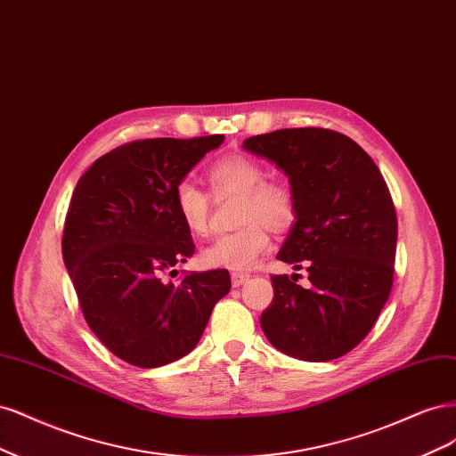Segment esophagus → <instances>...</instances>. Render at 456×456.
<instances>
[{"instance_id":"34e87169","label":"esophagus","mask_w":456,"mask_h":456,"mask_svg":"<svg viewBox=\"0 0 456 456\" xmlns=\"http://www.w3.org/2000/svg\"><path fill=\"white\" fill-rule=\"evenodd\" d=\"M248 281H249V274H246V273H232V274H231V282H232L234 288L242 286V284L248 282Z\"/></svg>"}]
</instances>
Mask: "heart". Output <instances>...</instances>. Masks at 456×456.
Returning a JSON list of instances; mask_svg holds the SVG:
<instances>
[{
    "label": "heart",
    "instance_id": "obj_1",
    "mask_svg": "<svg viewBox=\"0 0 456 456\" xmlns=\"http://www.w3.org/2000/svg\"><path fill=\"white\" fill-rule=\"evenodd\" d=\"M207 178L214 197L239 195L237 231L222 234L202 249V265L242 273L252 269L269 248V229L286 231L297 217V197L284 180H267L257 159L232 153L210 165ZM174 204L185 229L204 237L210 231L212 197L191 180L174 189Z\"/></svg>",
    "mask_w": 456,
    "mask_h": 456
}]
</instances>
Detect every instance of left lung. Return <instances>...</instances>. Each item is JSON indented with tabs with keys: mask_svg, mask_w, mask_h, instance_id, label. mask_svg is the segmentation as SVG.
Segmentation results:
<instances>
[{
	"mask_svg": "<svg viewBox=\"0 0 456 456\" xmlns=\"http://www.w3.org/2000/svg\"><path fill=\"white\" fill-rule=\"evenodd\" d=\"M282 168L297 222L276 259L306 269L311 286L273 274L261 313L271 345L305 362H330L371 331L394 284L398 217L383 174L360 145L330 128H282L244 140Z\"/></svg>",
	"mask_w": 456,
	"mask_h": 456,
	"instance_id": "obj_1",
	"label": "left lung"
}]
</instances>
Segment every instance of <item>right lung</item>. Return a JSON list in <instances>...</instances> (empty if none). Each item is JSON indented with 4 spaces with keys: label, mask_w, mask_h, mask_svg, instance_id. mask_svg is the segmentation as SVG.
<instances>
[{
    "label": "right lung",
    "mask_w": 456,
    "mask_h": 456,
    "mask_svg": "<svg viewBox=\"0 0 456 456\" xmlns=\"http://www.w3.org/2000/svg\"><path fill=\"white\" fill-rule=\"evenodd\" d=\"M224 140L128 142L96 159L73 189L62 232L66 269L86 324L130 365L159 367L185 356L231 289L225 269L165 281L195 254L174 189Z\"/></svg>",
    "instance_id": "add662e5"
}]
</instances>
